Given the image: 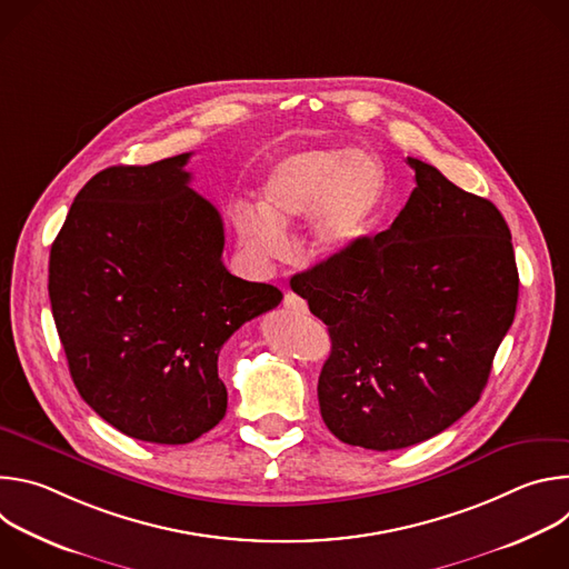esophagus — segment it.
<instances>
[{
  "instance_id": "obj_1",
  "label": "esophagus",
  "mask_w": 569,
  "mask_h": 569,
  "mask_svg": "<svg viewBox=\"0 0 569 569\" xmlns=\"http://www.w3.org/2000/svg\"><path fill=\"white\" fill-rule=\"evenodd\" d=\"M283 306H286L288 310H292V312H299V315L308 312L306 301H303L301 297H297L295 292H286V297H283Z\"/></svg>"
}]
</instances>
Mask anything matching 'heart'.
I'll use <instances>...</instances> for the list:
<instances>
[{"instance_id": "1", "label": "heart", "mask_w": 569, "mask_h": 569, "mask_svg": "<svg viewBox=\"0 0 569 569\" xmlns=\"http://www.w3.org/2000/svg\"><path fill=\"white\" fill-rule=\"evenodd\" d=\"M387 200L382 161L365 150L319 146L274 161L259 189V209L238 204L233 224L254 259L286 254V229L308 216L306 248L317 259H345L369 238Z\"/></svg>"}]
</instances>
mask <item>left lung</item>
<instances>
[{
	"label": "left lung",
	"mask_w": 569,
	"mask_h": 569,
	"mask_svg": "<svg viewBox=\"0 0 569 569\" xmlns=\"http://www.w3.org/2000/svg\"><path fill=\"white\" fill-rule=\"evenodd\" d=\"M417 187L389 229L290 288L329 327L317 398L345 443H421L479 400L518 306L511 231L498 207L408 157Z\"/></svg>",
	"instance_id": "8db88e82"
}]
</instances>
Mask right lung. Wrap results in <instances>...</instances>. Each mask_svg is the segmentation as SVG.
Here are the masks:
<instances>
[{
    "mask_svg": "<svg viewBox=\"0 0 569 569\" xmlns=\"http://www.w3.org/2000/svg\"><path fill=\"white\" fill-rule=\"evenodd\" d=\"M191 152L110 167L78 191L49 257V299L71 380L119 432L180 446L227 412L220 347L283 299L222 263L218 209Z\"/></svg>",
    "mask_w": 569,
    "mask_h": 569,
    "instance_id": "right-lung-1",
    "label": "right lung"
}]
</instances>
